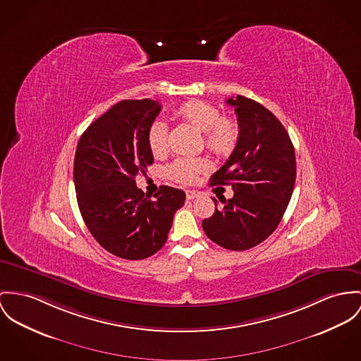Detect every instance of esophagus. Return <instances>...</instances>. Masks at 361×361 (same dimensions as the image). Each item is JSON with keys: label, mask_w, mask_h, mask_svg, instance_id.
Here are the masks:
<instances>
[{"label": "esophagus", "mask_w": 361, "mask_h": 361, "mask_svg": "<svg viewBox=\"0 0 361 361\" xmlns=\"http://www.w3.org/2000/svg\"><path fill=\"white\" fill-rule=\"evenodd\" d=\"M185 195H187V199H188V200H192V199L199 196V194H197V192H195V191H187Z\"/></svg>", "instance_id": "esophagus-1"}]
</instances>
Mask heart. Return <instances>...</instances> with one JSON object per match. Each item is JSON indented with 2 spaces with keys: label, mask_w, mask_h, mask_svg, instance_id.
Listing matches in <instances>:
<instances>
[{
  "label": "heart",
  "mask_w": 361,
  "mask_h": 361,
  "mask_svg": "<svg viewBox=\"0 0 361 361\" xmlns=\"http://www.w3.org/2000/svg\"><path fill=\"white\" fill-rule=\"evenodd\" d=\"M177 115L184 121L192 123L200 132L204 133L206 147L219 154H231L239 141V128L228 118H222L221 111L206 102L191 100L180 106ZM147 142L154 157H162L169 151V130L166 123L157 119L151 123ZM209 169V162L196 158H178L167 167V176L180 184H191L199 173Z\"/></svg>",
  "instance_id": "b5f03b06"
}]
</instances>
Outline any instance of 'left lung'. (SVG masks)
<instances>
[{"instance_id":"1","label":"left lung","mask_w":361,"mask_h":361,"mask_svg":"<svg viewBox=\"0 0 361 361\" xmlns=\"http://www.w3.org/2000/svg\"><path fill=\"white\" fill-rule=\"evenodd\" d=\"M238 115L239 141L212 176V185L229 184L233 197H221V209L202 226L224 249L249 250L278 228L294 191L297 165L288 133L278 118L259 103L238 94L226 99Z\"/></svg>"}]
</instances>
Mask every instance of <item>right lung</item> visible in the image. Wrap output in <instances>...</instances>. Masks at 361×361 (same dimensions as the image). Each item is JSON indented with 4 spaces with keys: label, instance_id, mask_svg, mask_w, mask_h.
<instances>
[{
    "label": "right lung",
    "instance_id": "obj_1",
    "mask_svg": "<svg viewBox=\"0 0 361 361\" xmlns=\"http://www.w3.org/2000/svg\"><path fill=\"white\" fill-rule=\"evenodd\" d=\"M151 99L122 100L83 132L74 158V184L83 221L103 249L144 259L166 243L185 192L162 185L154 200L136 187L152 165L147 133L161 112Z\"/></svg>",
    "mask_w": 361,
    "mask_h": 361
}]
</instances>
